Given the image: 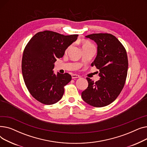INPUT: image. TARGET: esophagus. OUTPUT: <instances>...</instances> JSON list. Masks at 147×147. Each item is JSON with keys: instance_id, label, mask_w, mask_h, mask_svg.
<instances>
[{"instance_id": "esophagus-1", "label": "esophagus", "mask_w": 147, "mask_h": 147, "mask_svg": "<svg viewBox=\"0 0 147 147\" xmlns=\"http://www.w3.org/2000/svg\"><path fill=\"white\" fill-rule=\"evenodd\" d=\"M71 77H72V79H76V78H80V76L79 75L76 74H72Z\"/></svg>"}]
</instances>
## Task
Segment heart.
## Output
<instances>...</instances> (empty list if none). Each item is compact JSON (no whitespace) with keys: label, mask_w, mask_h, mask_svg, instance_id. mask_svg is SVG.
Masks as SVG:
<instances>
[{"label":"heart","mask_w":147,"mask_h":147,"mask_svg":"<svg viewBox=\"0 0 147 147\" xmlns=\"http://www.w3.org/2000/svg\"><path fill=\"white\" fill-rule=\"evenodd\" d=\"M84 45H90V44H89V43H86Z\"/></svg>","instance_id":"b5f03b06"}]
</instances>
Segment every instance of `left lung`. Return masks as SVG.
Returning <instances> with one entry per match:
<instances>
[{
	"mask_svg": "<svg viewBox=\"0 0 147 147\" xmlns=\"http://www.w3.org/2000/svg\"><path fill=\"white\" fill-rule=\"evenodd\" d=\"M86 37L97 44V55L91 64L99 70L100 80L94 82L87 78L88 87L82 92L84 102L95 107H105L117 98L125 84L128 59L125 48L114 36L95 33Z\"/></svg>",
	"mask_w": 147,
	"mask_h": 147,
	"instance_id": "8db88e82",
	"label": "left lung"
}]
</instances>
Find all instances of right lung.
Returning a JSON list of instances; mask_svg holds the SVG:
<instances>
[{
    "mask_svg": "<svg viewBox=\"0 0 147 147\" xmlns=\"http://www.w3.org/2000/svg\"><path fill=\"white\" fill-rule=\"evenodd\" d=\"M78 34L64 36L46 30L36 33L28 42L22 59V73L30 94L46 105L57 103L71 80L68 73L54 74V63L62 58Z\"/></svg>",
    "mask_w": 147,
    "mask_h": 147,
    "instance_id": "1",
    "label": "right lung"
}]
</instances>
